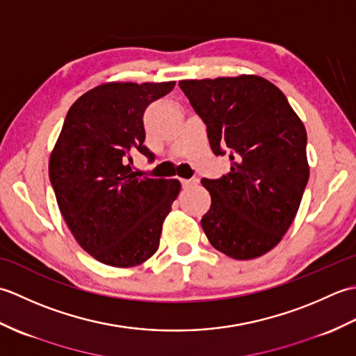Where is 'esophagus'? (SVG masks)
Segmentation results:
<instances>
[{
    "instance_id": "esophagus-1",
    "label": "esophagus",
    "mask_w": 356,
    "mask_h": 356,
    "mask_svg": "<svg viewBox=\"0 0 356 356\" xmlns=\"http://www.w3.org/2000/svg\"><path fill=\"white\" fill-rule=\"evenodd\" d=\"M180 182H182V186L186 190V188H191L194 185H197L199 180L197 179H182Z\"/></svg>"
}]
</instances>
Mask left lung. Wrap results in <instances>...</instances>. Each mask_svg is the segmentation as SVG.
Returning <instances> with one entry per match:
<instances>
[{
	"instance_id": "obj_1",
	"label": "left lung",
	"mask_w": 356,
	"mask_h": 356,
	"mask_svg": "<svg viewBox=\"0 0 356 356\" xmlns=\"http://www.w3.org/2000/svg\"><path fill=\"white\" fill-rule=\"evenodd\" d=\"M179 87L207 124L214 154L231 149V171L202 179L211 194L202 228L217 251L257 259L297 216L309 180L306 128L282 90L257 74L185 79Z\"/></svg>"
}]
</instances>
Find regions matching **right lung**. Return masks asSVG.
<instances>
[{
	"mask_svg": "<svg viewBox=\"0 0 356 356\" xmlns=\"http://www.w3.org/2000/svg\"><path fill=\"white\" fill-rule=\"evenodd\" d=\"M176 81L105 82L78 97L53 147L49 176L64 220L86 252L113 268L153 257L180 193L177 179L140 177L131 153L143 145V111Z\"/></svg>",
	"mask_w": 356,
	"mask_h": 356,
	"instance_id": "obj_1",
	"label": "right lung"
}]
</instances>
